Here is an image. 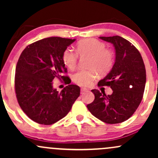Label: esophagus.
<instances>
[{"label": "esophagus", "mask_w": 158, "mask_h": 158, "mask_svg": "<svg viewBox=\"0 0 158 158\" xmlns=\"http://www.w3.org/2000/svg\"><path fill=\"white\" fill-rule=\"evenodd\" d=\"M87 91H88V89H87V88H81V94H84L85 92H87Z\"/></svg>", "instance_id": "1"}]
</instances>
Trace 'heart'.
Segmentation results:
<instances>
[{
    "mask_svg": "<svg viewBox=\"0 0 158 158\" xmlns=\"http://www.w3.org/2000/svg\"><path fill=\"white\" fill-rule=\"evenodd\" d=\"M102 41L96 39H83L76 46V52L79 56H88L86 70H81L74 73L72 80L82 87L90 86L99 74H106L111 70L114 64V53L110 49L106 48ZM62 61L70 70L77 67L78 56L73 50L66 49L62 53Z\"/></svg>",
    "mask_w": 158,
    "mask_h": 158,
    "instance_id": "b5f03b06",
    "label": "heart"
}]
</instances>
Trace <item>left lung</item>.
<instances>
[{
	"instance_id": "8db88e82",
	"label": "left lung",
	"mask_w": 158,
	"mask_h": 158,
	"mask_svg": "<svg viewBox=\"0 0 158 158\" xmlns=\"http://www.w3.org/2000/svg\"><path fill=\"white\" fill-rule=\"evenodd\" d=\"M113 44L115 63L109 73L98 83L109 86L113 93L94 89L95 99L87 106L94 117L108 124L124 122L133 115L142 101L146 81L145 64L137 48L119 35L99 37Z\"/></svg>"
}]
</instances>
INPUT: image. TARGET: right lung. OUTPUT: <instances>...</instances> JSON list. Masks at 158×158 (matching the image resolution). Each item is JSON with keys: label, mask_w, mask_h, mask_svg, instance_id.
I'll return each mask as SVG.
<instances>
[{"label": "right lung", "mask_w": 158, "mask_h": 158, "mask_svg": "<svg viewBox=\"0 0 158 158\" xmlns=\"http://www.w3.org/2000/svg\"><path fill=\"white\" fill-rule=\"evenodd\" d=\"M73 41L46 38L29 44L20 56L15 75L16 97L27 117L39 124L48 126L60 120L79 97L80 88L70 85L62 61L63 52ZM56 78L69 84L61 92L52 87Z\"/></svg>", "instance_id": "right-lung-1"}]
</instances>
